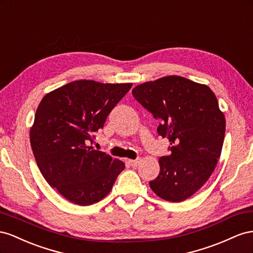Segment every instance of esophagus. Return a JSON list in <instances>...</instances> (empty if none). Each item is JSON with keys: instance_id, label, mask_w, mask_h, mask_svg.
I'll list each match as a JSON object with an SVG mask.
<instances>
[{"instance_id": "1", "label": "esophagus", "mask_w": 253, "mask_h": 253, "mask_svg": "<svg viewBox=\"0 0 253 253\" xmlns=\"http://www.w3.org/2000/svg\"><path fill=\"white\" fill-rule=\"evenodd\" d=\"M128 163H129V165H131L132 168H135V167H138V165H139L140 160H139V159H136V160H128Z\"/></svg>"}]
</instances>
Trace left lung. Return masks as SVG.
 <instances>
[{
	"label": "left lung",
	"mask_w": 253,
	"mask_h": 253,
	"mask_svg": "<svg viewBox=\"0 0 253 253\" xmlns=\"http://www.w3.org/2000/svg\"><path fill=\"white\" fill-rule=\"evenodd\" d=\"M132 95L160 120L157 131L171 145L170 155L159 159L150 189L171 203L187 199L210 178L221 154L226 120L217 98L208 85L176 75L136 85Z\"/></svg>",
	"instance_id": "8db88e82"
}]
</instances>
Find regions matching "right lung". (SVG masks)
<instances>
[{
    "mask_svg": "<svg viewBox=\"0 0 253 253\" xmlns=\"http://www.w3.org/2000/svg\"><path fill=\"white\" fill-rule=\"evenodd\" d=\"M132 84L75 81L42 98L30 139L46 182L71 203L90 206L105 198L125 164L91 144L94 132Z\"/></svg>",
    "mask_w": 253,
    "mask_h": 253,
    "instance_id": "right-lung-1",
    "label": "right lung"
}]
</instances>
